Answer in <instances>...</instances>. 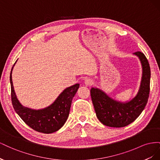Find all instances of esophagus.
Listing matches in <instances>:
<instances>
[{
  "label": "esophagus",
  "instance_id": "34e87169",
  "mask_svg": "<svg viewBox=\"0 0 160 160\" xmlns=\"http://www.w3.org/2000/svg\"><path fill=\"white\" fill-rule=\"evenodd\" d=\"M84 83H85V85L86 86H91V85H92L93 84V80H92L91 79L87 78V79H85Z\"/></svg>",
  "mask_w": 160,
  "mask_h": 160
}]
</instances>
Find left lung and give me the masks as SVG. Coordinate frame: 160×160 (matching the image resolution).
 <instances>
[{
  "instance_id": "left-lung-1",
  "label": "left lung",
  "mask_w": 160,
  "mask_h": 160,
  "mask_svg": "<svg viewBox=\"0 0 160 160\" xmlns=\"http://www.w3.org/2000/svg\"><path fill=\"white\" fill-rule=\"evenodd\" d=\"M133 55L139 57L143 69L139 89L134 98L128 102L122 103L111 99L99 89L92 88L90 91L97 117L106 126H127L139 117L148 103L151 77L149 62L142 52L137 51Z\"/></svg>"
}]
</instances>
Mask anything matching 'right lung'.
I'll use <instances>...</instances> for the list:
<instances>
[{
    "label": "right lung",
    "mask_w": 160,
    "mask_h": 160,
    "mask_svg": "<svg viewBox=\"0 0 160 160\" xmlns=\"http://www.w3.org/2000/svg\"><path fill=\"white\" fill-rule=\"evenodd\" d=\"M12 70L10 75L11 100L13 108L19 117L27 125L38 132L51 133L61 128L68 118L72 99L79 88V84L65 89L49 107L35 110L23 107L17 98L12 85Z\"/></svg>",
    "instance_id": "add662e5"
}]
</instances>
